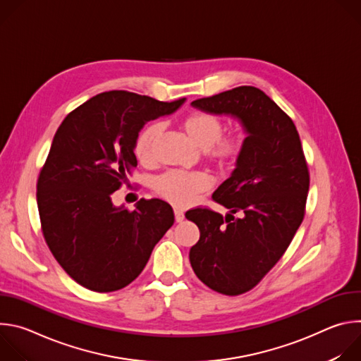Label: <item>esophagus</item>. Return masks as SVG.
<instances>
[{"label":"esophagus","mask_w":361,"mask_h":361,"mask_svg":"<svg viewBox=\"0 0 361 361\" xmlns=\"http://www.w3.org/2000/svg\"><path fill=\"white\" fill-rule=\"evenodd\" d=\"M174 217H176V221H177V223H181V221L184 220V213H183L181 210H177V209H176V210H174Z\"/></svg>","instance_id":"obj_1"}]
</instances>
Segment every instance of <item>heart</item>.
Instances as JSON below:
<instances>
[{
	"label": "heart",
	"mask_w": 361,
	"mask_h": 361,
	"mask_svg": "<svg viewBox=\"0 0 361 361\" xmlns=\"http://www.w3.org/2000/svg\"><path fill=\"white\" fill-rule=\"evenodd\" d=\"M183 130L187 137L201 149H205L209 156L226 164L231 161L240 151L241 142L237 137H221L223 124L220 118L209 113H192L183 121ZM161 134V126L151 123L145 126L134 141V154L141 163L152 160L154 145ZM210 187V178L202 173L169 171L154 180V190L169 202L184 207L188 205L195 194L202 192Z\"/></svg>",
	"instance_id": "b5f03b06"
}]
</instances>
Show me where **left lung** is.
Listing matches in <instances>:
<instances>
[{
    "label": "left lung",
    "mask_w": 361,
    "mask_h": 361,
    "mask_svg": "<svg viewBox=\"0 0 361 361\" xmlns=\"http://www.w3.org/2000/svg\"><path fill=\"white\" fill-rule=\"evenodd\" d=\"M191 106L237 120L245 134L235 169L213 194L230 210L226 220L207 209L185 214L200 230L190 250L195 276L214 291L238 295L259 284L290 245L310 176L294 123L262 90L243 85Z\"/></svg>",
    "instance_id": "left-lung-1"
}]
</instances>
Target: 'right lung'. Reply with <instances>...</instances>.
Masks as SVG:
<instances>
[{
	"instance_id": "1",
	"label": "right lung",
	"mask_w": 361,
	"mask_h": 361,
	"mask_svg": "<svg viewBox=\"0 0 361 361\" xmlns=\"http://www.w3.org/2000/svg\"><path fill=\"white\" fill-rule=\"evenodd\" d=\"M184 101L109 91L85 101L59 127L38 177L37 204L51 252L82 287L109 293L128 286L173 226L166 201L142 198L128 212L113 204L111 194L137 167L134 141L141 128Z\"/></svg>"
}]
</instances>
